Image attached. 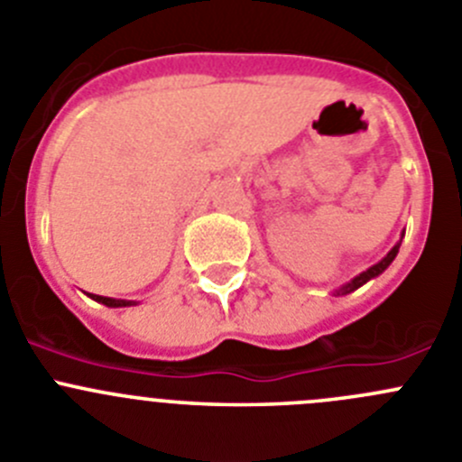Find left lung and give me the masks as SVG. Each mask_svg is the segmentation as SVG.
Returning <instances> with one entry per match:
<instances>
[{
    "label": "left lung",
    "mask_w": 462,
    "mask_h": 462,
    "mask_svg": "<svg viewBox=\"0 0 462 462\" xmlns=\"http://www.w3.org/2000/svg\"><path fill=\"white\" fill-rule=\"evenodd\" d=\"M399 245H401V241L394 245V248H392L390 253H387L385 257H383L381 262H378V264L369 266L367 271H362V273L356 275V278H353L351 282H346V284H344V287H339V290L335 291V294H337V296H339V294H351V291H356L357 287H362V284L369 282V280H372V278H376V275H381L383 271H385L387 266L392 264V260H394V257H396V253H399Z\"/></svg>",
    "instance_id": "1"
}]
</instances>
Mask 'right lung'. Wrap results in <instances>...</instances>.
Listing matches in <instances>:
<instances>
[{
	"instance_id": "add662e5",
	"label": "right lung",
	"mask_w": 462,
	"mask_h": 462,
	"mask_svg": "<svg viewBox=\"0 0 462 462\" xmlns=\"http://www.w3.org/2000/svg\"><path fill=\"white\" fill-rule=\"evenodd\" d=\"M90 299L97 300V303L106 305V308H127V305H136L134 300H120V299H106V296H97V294H88Z\"/></svg>"
}]
</instances>
